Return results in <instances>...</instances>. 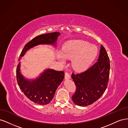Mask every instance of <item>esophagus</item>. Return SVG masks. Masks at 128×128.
Instances as JSON below:
<instances>
[{
    "mask_svg": "<svg viewBox=\"0 0 128 128\" xmlns=\"http://www.w3.org/2000/svg\"><path fill=\"white\" fill-rule=\"evenodd\" d=\"M65 78H68V79H69L70 78V75L69 74L68 72H65Z\"/></svg>",
    "mask_w": 128,
    "mask_h": 128,
    "instance_id": "1",
    "label": "esophagus"
}]
</instances>
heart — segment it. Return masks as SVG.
Here are the masks:
<instances>
[{"instance_id": "obj_1", "label": "heart", "mask_w": 128, "mask_h": 128, "mask_svg": "<svg viewBox=\"0 0 128 128\" xmlns=\"http://www.w3.org/2000/svg\"><path fill=\"white\" fill-rule=\"evenodd\" d=\"M98 53L97 48L82 40H73L69 42L61 51L58 57L62 61L64 58H72V65L76 70L84 71L87 69L95 59Z\"/></svg>"}]
</instances>
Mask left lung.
<instances>
[{
    "mask_svg": "<svg viewBox=\"0 0 128 128\" xmlns=\"http://www.w3.org/2000/svg\"><path fill=\"white\" fill-rule=\"evenodd\" d=\"M110 62L105 48L102 45L97 62L86 71L72 73V77L76 90L72 100L80 106H86L98 100L107 88L109 80Z\"/></svg>",
    "mask_w": 128,
    "mask_h": 128,
    "instance_id": "1",
    "label": "left lung"
}]
</instances>
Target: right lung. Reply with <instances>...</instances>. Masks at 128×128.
<instances>
[{
  "mask_svg": "<svg viewBox=\"0 0 128 128\" xmlns=\"http://www.w3.org/2000/svg\"><path fill=\"white\" fill-rule=\"evenodd\" d=\"M60 34V32H54L42 34L34 37L24 46L20 55V59L24 56L28 50L35 46L40 44L55 45ZM64 77L63 71L47 69L37 78L30 80L26 78L20 72V62L18 63L16 69L17 82L22 92L31 101L41 105L50 103Z\"/></svg>",
  "mask_w": 128,
  "mask_h": 128,
  "instance_id": "right-lung-1",
  "label": "right lung"
}]
</instances>
